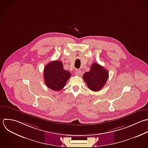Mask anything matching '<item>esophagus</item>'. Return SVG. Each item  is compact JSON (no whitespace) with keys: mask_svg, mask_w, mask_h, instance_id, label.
I'll return each mask as SVG.
<instances>
[{"mask_svg":"<svg viewBox=\"0 0 148 148\" xmlns=\"http://www.w3.org/2000/svg\"><path fill=\"white\" fill-rule=\"evenodd\" d=\"M75 74H76L77 75H78V76H81L82 74V72H81V70H77L76 71H75Z\"/></svg>","mask_w":148,"mask_h":148,"instance_id":"esophagus-1","label":"esophagus"}]
</instances>
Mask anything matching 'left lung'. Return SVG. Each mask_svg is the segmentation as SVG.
Wrapping results in <instances>:
<instances>
[{
  "mask_svg": "<svg viewBox=\"0 0 148 148\" xmlns=\"http://www.w3.org/2000/svg\"><path fill=\"white\" fill-rule=\"evenodd\" d=\"M83 78L91 90L97 92L105 85L108 78V72L103 66L95 63L91 66L89 71L84 74Z\"/></svg>",
  "mask_w": 148,
  "mask_h": 148,
  "instance_id": "8db88e82",
  "label": "left lung"
}]
</instances>
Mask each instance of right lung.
Returning <instances> with one entry per match:
<instances>
[{
    "mask_svg": "<svg viewBox=\"0 0 148 148\" xmlns=\"http://www.w3.org/2000/svg\"><path fill=\"white\" fill-rule=\"evenodd\" d=\"M71 75L69 71L63 69L62 62L59 60L50 62L44 70V78L46 85L55 91L62 89Z\"/></svg>",
    "mask_w": 148,
    "mask_h": 148,
    "instance_id": "obj_1",
    "label": "right lung"
}]
</instances>
